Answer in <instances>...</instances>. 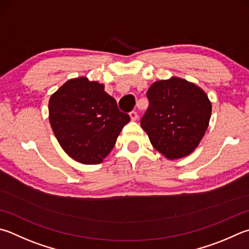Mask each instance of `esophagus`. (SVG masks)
I'll use <instances>...</instances> for the list:
<instances>
[{"label": "esophagus", "mask_w": 249, "mask_h": 249, "mask_svg": "<svg viewBox=\"0 0 249 249\" xmlns=\"http://www.w3.org/2000/svg\"><path fill=\"white\" fill-rule=\"evenodd\" d=\"M129 116H130V120H132V121H136L137 117H138V114H137V112L132 111V112H129Z\"/></svg>", "instance_id": "34e87169"}]
</instances>
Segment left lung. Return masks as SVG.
<instances>
[{
    "label": "left lung",
    "mask_w": 249,
    "mask_h": 249,
    "mask_svg": "<svg viewBox=\"0 0 249 249\" xmlns=\"http://www.w3.org/2000/svg\"><path fill=\"white\" fill-rule=\"evenodd\" d=\"M149 107L140 125L155 149L168 159L195 150L211 116V102L195 84L172 77L153 83L147 91Z\"/></svg>",
    "instance_id": "1"
}]
</instances>
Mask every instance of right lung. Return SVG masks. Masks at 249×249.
<instances>
[{
  "label": "right lung",
  "instance_id": "add662e5",
  "mask_svg": "<svg viewBox=\"0 0 249 249\" xmlns=\"http://www.w3.org/2000/svg\"><path fill=\"white\" fill-rule=\"evenodd\" d=\"M49 120L58 143L83 164H99L130 121L105 86L87 77L67 80L49 100Z\"/></svg>",
  "mask_w": 249,
  "mask_h": 249
}]
</instances>
